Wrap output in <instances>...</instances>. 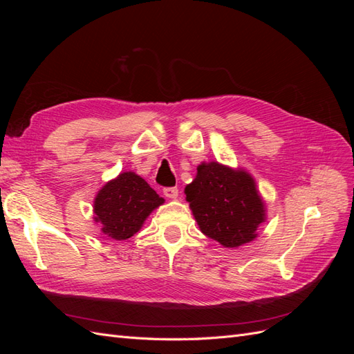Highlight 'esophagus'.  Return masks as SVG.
<instances>
[{"label":"esophagus","instance_id":"esophagus-1","mask_svg":"<svg viewBox=\"0 0 354 354\" xmlns=\"http://www.w3.org/2000/svg\"><path fill=\"white\" fill-rule=\"evenodd\" d=\"M164 195L168 199H176L178 196V189L177 187H165L164 189Z\"/></svg>","mask_w":354,"mask_h":354}]
</instances>
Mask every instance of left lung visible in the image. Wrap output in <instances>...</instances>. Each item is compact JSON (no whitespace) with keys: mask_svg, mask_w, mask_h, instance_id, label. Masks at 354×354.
<instances>
[{"mask_svg":"<svg viewBox=\"0 0 354 354\" xmlns=\"http://www.w3.org/2000/svg\"><path fill=\"white\" fill-rule=\"evenodd\" d=\"M196 169L185 194L201 232L224 248L252 242L267 218L266 203L254 177L243 168L216 160L201 162Z\"/></svg>","mask_w":354,"mask_h":354,"instance_id":"left-lung-1","label":"left lung"}]
</instances>
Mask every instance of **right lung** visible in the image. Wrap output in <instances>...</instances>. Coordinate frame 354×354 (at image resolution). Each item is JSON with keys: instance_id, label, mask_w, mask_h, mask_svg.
I'll list each match as a JSON object with an SVG mask.
<instances>
[{"instance_id": "add662e5", "label": "right lung", "mask_w": 354, "mask_h": 354, "mask_svg": "<svg viewBox=\"0 0 354 354\" xmlns=\"http://www.w3.org/2000/svg\"><path fill=\"white\" fill-rule=\"evenodd\" d=\"M165 202L134 171H124L97 192L93 203L94 221L102 233L115 241L131 238L152 211Z\"/></svg>"}]
</instances>
